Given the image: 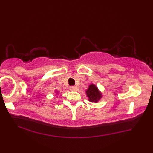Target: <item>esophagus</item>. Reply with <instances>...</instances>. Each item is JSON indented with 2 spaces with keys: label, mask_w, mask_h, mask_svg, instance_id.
<instances>
[{
  "label": "esophagus",
  "mask_w": 153,
  "mask_h": 153,
  "mask_svg": "<svg viewBox=\"0 0 153 153\" xmlns=\"http://www.w3.org/2000/svg\"><path fill=\"white\" fill-rule=\"evenodd\" d=\"M78 89V87L77 86H70L69 87V90H71V91H75V90H77Z\"/></svg>",
  "instance_id": "esophagus-1"
}]
</instances>
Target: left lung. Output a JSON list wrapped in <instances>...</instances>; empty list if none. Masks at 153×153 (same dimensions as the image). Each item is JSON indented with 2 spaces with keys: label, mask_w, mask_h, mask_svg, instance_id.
I'll return each mask as SVG.
<instances>
[{
  "label": "left lung",
  "mask_w": 153,
  "mask_h": 153,
  "mask_svg": "<svg viewBox=\"0 0 153 153\" xmlns=\"http://www.w3.org/2000/svg\"><path fill=\"white\" fill-rule=\"evenodd\" d=\"M86 94L88 100L92 102H97L101 98V94L94 84L90 85L89 88L86 90Z\"/></svg>",
  "instance_id": "left-lung-1"
}]
</instances>
